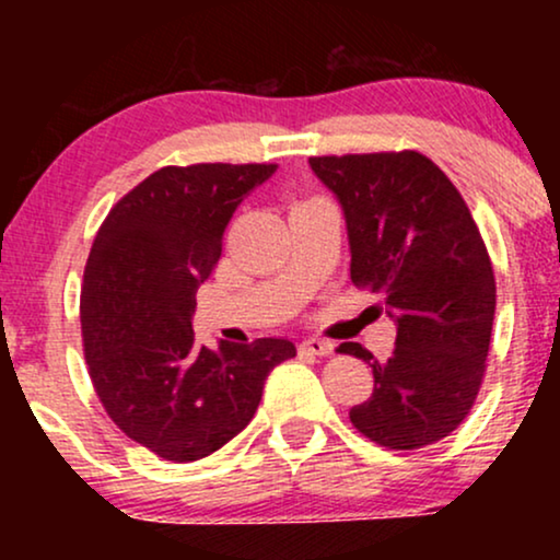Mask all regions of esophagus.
Returning <instances> with one entry per match:
<instances>
[{
    "mask_svg": "<svg viewBox=\"0 0 560 560\" xmlns=\"http://www.w3.org/2000/svg\"><path fill=\"white\" fill-rule=\"evenodd\" d=\"M300 352H307V355H331L334 352V345L329 342V339H318V337H307L305 342L300 345Z\"/></svg>",
    "mask_w": 560,
    "mask_h": 560,
    "instance_id": "34e87169",
    "label": "esophagus"
}]
</instances>
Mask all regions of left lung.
<instances>
[{"mask_svg":"<svg viewBox=\"0 0 560 560\" xmlns=\"http://www.w3.org/2000/svg\"><path fill=\"white\" fill-rule=\"evenodd\" d=\"M311 168L342 205L352 284L376 292L397 326L384 363L339 345L374 369L352 427L389 450L432 445L460 427L487 369L494 273L477 223L421 152L311 158Z\"/></svg>","mask_w":560,"mask_h":560,"instance_id":"left-lung-1","label":"left lung"}]
</instances>
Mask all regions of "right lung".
Returning a JSON list of instances; mask_svg holds the SVG:
<instances>
[{"label": "right lung", "instance_id": "right-lung-1", "mask_svg": "<svg viewBox=\"0 0 560 560\" xmlns=\"http://www.w3.org/2000/svg\"><path fill=\"white\" fill-rule=\"evenodd\" d=\"M276 165H168L147 176L96 231L81 289L89 376L107 416L133 442L189 464L253 421L289 339L195 345L197 289L210 279L223 231Z\"/></svg>", "mask_w": 560, "mask_h": 560}]
</instances>
